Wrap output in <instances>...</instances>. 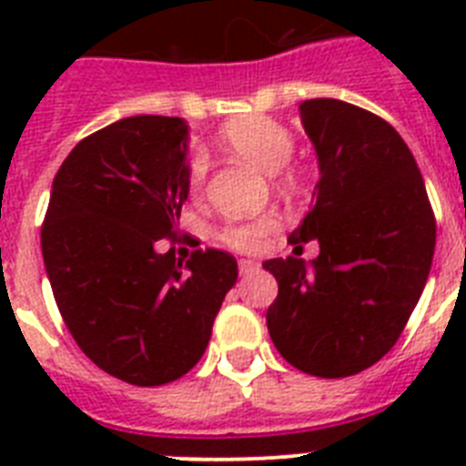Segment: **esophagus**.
Listing matches in <instances>:
<instances>
[{
    "instance_id": "1",
    "label": "esophagus",
    "mask_w": 466,
    "mask_h": 466,
    "mask_svg": "<svg viewBox=\"0 0 466 466\" xmlns=\"http://www.w3.org/2000/svg\"><path fill=\"white\" fill-rule=\"evenodd\" d=\"M261 270V266L256 261H248V258H241L239 261V276L241 278H251L254 273H258Z\"/></svg>"
}]
</instances>
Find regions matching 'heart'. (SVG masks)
Instances as JSON below:
<instances>
[{
  "mask_svg": "<svg viewBox=\"0 0 466 466\" xmlns=\"http://www.w3.org/2000/svg\"><path fill=\"white\" fill-rule=\"evenodd\" d=\"M219 147L227 152L247 159L263 174L283 176V167L290 161L295 152V140L292 133L283 123L268 118V116H241V118L229 120L218 135ZM205 174H208V161L200 155L190 159L188 167V186L193 193L203 188ZM283 183H292V176L285 174ZM276 229V219L258 218L251 222H239V225H227L219 237L229 248L237 251H256L261 247L263 237Z\"/></svg>",
  "mask_w": 466,
  "mask_h": 466,
  "instance_id": "heart-1",
  "label": "heart"
}]
</instances>
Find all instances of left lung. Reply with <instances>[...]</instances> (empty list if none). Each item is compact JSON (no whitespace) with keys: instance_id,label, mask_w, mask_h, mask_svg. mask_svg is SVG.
I'll list each match as a JSON object with an SVG mask.
<instances>
[{"instance_id":"left-lung-1","label":"left lung","mask_w":466,"mask_h":466,"mask_svg":"<svg viewBox=\"0 0 466 466\" xmlns=\"http://www.w3.org/2000/svg\"><path fill=\"white\" fill-rule=\"evenodd\" d=\"M319 181L290 234L266 324L278 353L314 377L358 375L391 350L419 305L435 251L426 183L401 135L339 98L299 104ZM314 238L319 256L298 259Z\"/></svg>"}]
</instances>
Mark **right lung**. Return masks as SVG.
I'll return each instance as SVG.
<instances>
[{"label":"right lung","mask_w":466,"mask_h":466,"mask_svg":"<svg viewBox=\"0 0 466 466\" xmlns=\"http://www.w3.org/2000/svg\"><path fill=\"white\" fill-rule=\"evenodd\" d=\"M188 130L183 118L130 116L84 137L55 176L40 232L76 346L137 387L174 382L203 358L239 276L218 248L186 263L157 251L188 198Z\"/></svg>","instance_id":"obj_1"}]
</instances>
